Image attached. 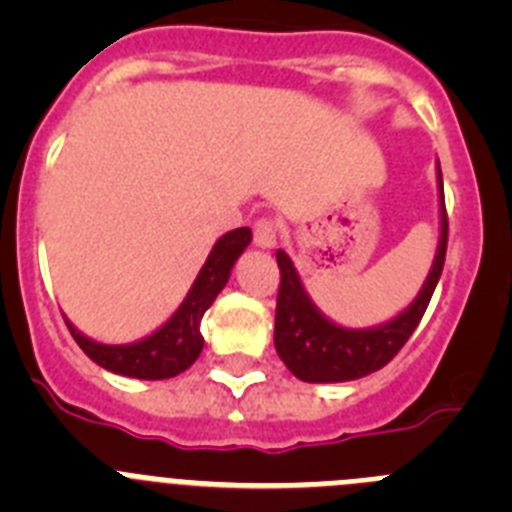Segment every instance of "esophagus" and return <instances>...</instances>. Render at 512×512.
I'll list each match as a JSON object with an SVG mask.
<instances>
[{
  "label": "esophagus",
  "instance_id": "34e87169",
  "mask_svg": "<svg viewBox=\"0 0 512 512\" xmlns=\"http://www.w3.org/2000/svg\"><path fill=\"white\" fill-rule=\"evenodd\" d=\"M279 241V225L274 223V220H269V217H264V220H259V223L253 225V243L259 248H274Z\"/></svg>",
  "mask_w": 512,
  "mask_h": 512
}]
</instances>
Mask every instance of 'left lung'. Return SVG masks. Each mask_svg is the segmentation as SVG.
<instances>
[{
	"mask_svg": "<svg viewBox=\"0 0 512 512\" xmlns=\"http://www.w3.org/2000/svg\"><path fill=\"white\" fill-rule=\"evenodd\" d=\"M438 179V248L433 256L431 271L423 287L400 315L387 323L372 328H343L325 318L318 305L307 295L300 271L284 251H277V264L282 271L277 297V325H274V346L279 359L289 372L302 382L330 384L351 382L366 374L377 372L397 356L413 330L418 328L425 307L431 302L433 289L441 279L443 261H446V241H449V217L443 202L441 164H436Z\"/></svg>",
	"mask_w": 512,
	"mask_h": 512,
	"instance_id": "8db88e82",
	"label": "left lung"
}]
</instances>
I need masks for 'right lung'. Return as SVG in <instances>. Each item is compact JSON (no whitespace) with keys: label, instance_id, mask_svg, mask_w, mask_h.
Instances as JSON below:
<instances>
[{"label":"right lung","instance_id":"obj_1","mask_svg":"<svg viewBox=\"0 0 512 512\" xmlns=\"http://www.w3.org/2000/svg\"><path fill=\"white\" fill-rule=\"evenodd\" d=\"M251 238V228H235L225 233L223 238H217L182 305L176 307L174 315L161 328L153 330L151 336L112 346V343H99L84 336L66 318L71 336L94 364L112 374L133 379H169L187 372L205 346V338L200 333L202 315L215 302V297L223 292L230 279V269L238 261V256L246 251Z\"/></svg>","mask_w":512,"mask_h":512}]
</instances>
